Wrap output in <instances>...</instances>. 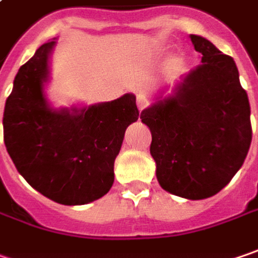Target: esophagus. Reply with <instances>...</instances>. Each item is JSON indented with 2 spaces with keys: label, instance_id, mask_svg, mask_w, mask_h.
<instances>
[{
  "label": "esophagus",
  "instance_id": "esophagus-1",
  "mask_svg": "<svg viewBox=\"0 0 258 258\" xmlns=\"http://www.w3.org/2000/svg\"><path fill=\"white\" fill-rule=\"evenodd\" d=\"M136 104H138V109L144 110L148 107L149 101L145 98V97L142 96V94H138V97H136Z\"/></svg>",
  "mask_w": 258,
  "mask_h": 258
}]
</instances>
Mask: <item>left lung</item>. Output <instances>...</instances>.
Segmentation results:
<instances>
[{
  "mask_svg": "<svg viewBox=\"0 0 258 258\" xmlns=\"http://www.w3.org/2000/svg\"><path fill=\"white\" fill-rule=\"evenodd\" d=\"M202 63L173 94L142 110L160 186L190 200L211 198L231 181L251 145L250 103L234 59L190 34Z\"/></svg>",
  "mask_w": 258,
  "mask_h": 258,
  "instance_id": "left-lung-1",
  "label": "left lung"
}]
</instances>
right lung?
<instances>
[{
  "label": "right lung",
  "mask_w": 258,
  "mask_h": 258,
  "mask_svg": "<svg viewBox=\"0 0 258 258\" xmlns=\"http://www.w3.org/2000/svg\"><path fill=\"white\" fill-rule=\"evenodd\" d=\"M55 45L43 43L17 72L4 109V142L33 188L60 205H85L113 186L114 160L139 110L134 94L81 109L50 107L45 84Z\"/></svg>",
  "instance_id": "right-lung-1"
}]
</instances>
